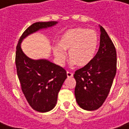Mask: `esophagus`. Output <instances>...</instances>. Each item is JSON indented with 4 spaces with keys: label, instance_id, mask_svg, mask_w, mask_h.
Listing matches in <instances>:
<instances>
[{
    "label": "esophagus",
    "instance_id": "obj_1",
    "mask_svg": "<svg viewBox=\"0 0 129 129\" xmlns=\"http://www.w3.org/2000/svg\"><path fill=\"white\" fill-rule=\"evenodd\" d=\"M67 75L68 77H71L73 76V73L71 72H69V71H67Z\"/></svg>",
    "mask_w": 129,
    "mask_h": 129
}]
</instances>
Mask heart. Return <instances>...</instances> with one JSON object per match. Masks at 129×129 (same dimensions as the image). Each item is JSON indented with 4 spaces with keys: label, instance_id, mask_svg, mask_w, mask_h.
<instances>
[{
    "label": "heart",
    "instance_id": "b5f03b06",
    "mask_svg": "<svg viewBox=\"0 0 129 129\" xmlns=\"http://www.w3.org/2000/svg\"><path fill=\"white\" fill-rule=\"evenodd\" d=\"M99 43L98 33L92 29L75 28L62 35L59 45L54 47V54L57 62L62 64L66 58V50L72 59L71 63L84 67L93 59Z\"/></svg>",
    "mask_w": 129,
    "mask_h": 129
}]
</instances>
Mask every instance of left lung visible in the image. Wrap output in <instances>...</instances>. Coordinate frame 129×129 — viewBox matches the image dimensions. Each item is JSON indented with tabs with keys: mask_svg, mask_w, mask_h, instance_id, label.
Segmentation results:
<instances>
[{
	"mask_svg": "<svg viewBox=\"0 0 129 129\" xmlns=\"http://www.w3.org/2000/svg\"><path fill=\"white\" fill-rule=\"evenodd\" d=\"M101 28L99 49L88 64L77 70L75 95L82 109L95 111L105 102L116 73V48L106 30Z\"/></svg>",
	"mask_w": 129,
	"mask_h": 129,
	"instance_id": "left-lung-1",
	"label": "left lung"
}]
</instances>
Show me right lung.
Here are the masks:
<instances>
[{
  "instance_id": "add662e5",
  "label": "right lung",
  "mask_w": 129,
  "mask_h": 129,
  "mask_svg": "<svg viewBox=\"0 0 129 129\" xmlns=\"http://www.w3.org/2000/svg\"><path fill=\"white\" fill-rule=\"evenodd\" d=\"M57 21L37 22L28 27L18 40L16 51V66L18 80L24 96L34 110L47 112L53 109L67 72L62 67L47 59L34 60L23 52L22 40L38 30L50 27Z\"/></svg>"
}]
</instances>
